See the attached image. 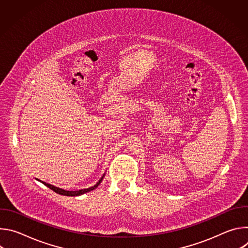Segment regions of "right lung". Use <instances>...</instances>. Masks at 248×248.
<instances>
[{"instance_id": "obj_1", "label": "right lung", "mask_w": 248, "mask_h": 248, "mask_svg": "<svg viewBox=\"0 0 248 248\" xmlns=\"http://www.w3.org/2000/svg\"><path fill=\"white\" fill-rule=\"evenodd\" d=\"M104 176H105V173L102 175V178L99 180V182L94 186H91V187H89V188H85V189H80V190H76V191H70V190H65V189H62V188H60V187H57V186H52V185H49V184H46V183H43V182H41L42 184H44L46 186H48L50 189H52V190H54L56 193H59V194H61V195H65V196H79V195H82V194H84V193H86V192H89V191H92V190H94L95 188H97L98 187V186L101 184V182L103 181V179H104ZM39 181V180H38Z\"/></svg>"}]
</instances>
